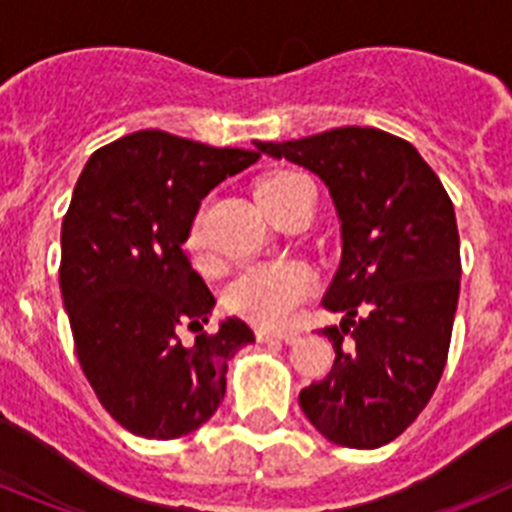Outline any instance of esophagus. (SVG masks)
<instances>
[{"mask_svg": "<svg viewBox=\"0 0 512 512\" xmlns=\"http://www.w3.org/2000/svg\"><path fill=\"white\" fill-rule=\"evenodd\" d=\"M256 338L261 343H269V341H284V343H292L297 338L295 330H256Z\"/></svg>", "mask_w": 512, "mask_h": 512, "instance_id": "34e87169", "label": "esophagus"}]
</instances>
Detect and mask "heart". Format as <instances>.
<instances>
[{"label": "heart", "instance_id": "b5f03b06", "mask_svg": "<svg viewBox=\"0 0 512 512\" xmlns=\"http://www.w3.org/2000/svg\"><path fill=\"white\" fill-rule=\"evenodd\" d=\"M312 192V184L297 171H274L256 184V202L261 212H269L279 202L295 194ZM197 241V235L192 243ZM312 277L300 264H261L248 266L228 287V307L253 323L266 328L287 325L295 315L297 305L310 295Z\"/></svg>", "mask_w": 512, "mask_h": 512}]
</instances>
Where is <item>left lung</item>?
Instances as JSON below:
<instances>
[{"instance_id": "8db88e82", "label": "left lung", "mask_w": 512, "mask_h": 512, "mask_svg": "<svg viewBox=\"0 0 512 512\" xmlns=\"http://www.w3.org/2000/svg\"><path fill=\"white\" fill-rule=\"evenodd\" d=\"M253 146L320 176L341 220V264L323 297L343 312L323 328L336 361L300 392L328 441L379 449L428 405L446 366L459 305V230L441 179L408 140L336 128Z\"/></svg>"}]
</instances>
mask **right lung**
<instances>
[{"label":"right lung","mask_w":512,"mask_h":512,"mask_svg":"<svg viewBox=\"0 0 512 512\" xmlns=\"http://www.w3.org/2000/svg\"><path fill=\"white\" fill-rule=\"evenodd\" d=\"M164 130L92 153L61 228V295L76 356L102 408L130 433L187 436L225 397L228 361L253 330L228 318L205 333L215 297L184 241L202 200L259 161ZM198 333L184 347L181 330Z\"/></svg>","instance_id":"1"}]
</instances>
